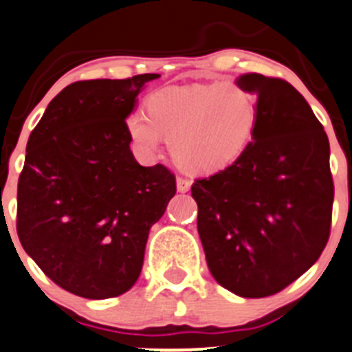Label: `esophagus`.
Wrapping results in <instances>:
<instances>
[{"label":"esophagus","instance_id":"obj_1","mask_svg":"<svg viewBox=\"0 0 352 352\" xmlns=\"http://www.w3.org/2000/svg\"><path fill=\"white\" fill-rule=\"evenodd\" d=\"M190 189V180L184 179V177H177V190L179 192H187Z\"/></svg>","mask_w":352,"mask_h":352}]
</instances>
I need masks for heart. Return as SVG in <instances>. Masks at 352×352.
<instances>
[{
	"mask_svg": "<svg viewBox=\"0 0 352 352\" xmlns=\"http://www.w3.org/2000/svg\"><path fill=\"white\" fill-rule=\"evenodd\" d=\"M148 117L132 113L127 131L144 155L168 135L173 160L190 172H213L234 162L251 139L256 100L237 82L166 87L146 101Z\"/></svg>",
	"mask_w": 352,
	"mask_h": 352,
	"instance_id": "obj_1",
	"label": "heart"
}]
</instances>
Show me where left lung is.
I'll list each match as a JSON object with an SVG mask.
<instances>
[{
    "label": "left lung",
    "mask_w": 352,
    "mask_h": 352,
    "mask_svg": "<svg viewBox=\"0 0 352 352\" xmlns=\"http://www.w3.org/2000/svg\"><path fill=\"white\" fill-rule=\"evenodd\" d=\"M235 82L258 96L252 141L190 192L214 280L241 298H267L308 272L329 241L330 144L289 82L261 74Z\"/></svg>",
    "instance_id": "left-lung-1"
}]
</instances>
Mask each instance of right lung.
Here are the masks:
<instances>
[{
	"instance_id": "right-lung-1",
	"label": "right lung",
	"mask_w": 352,
	"mask_h": 352,
	"mask_svg": "<svg viewBox=\"0 0 352 352\" xmlns=\"http://www.w3.org/2000/svg\"><path fill=\"white\" fill-rule=\"evenodd\" d=\"M158 77L74 82L27 142L19 239L54 284L80 298H117L135 284L149 230L175 196L168 168L135 162L125 122Z\"/></svg>"
}]
</instances>
